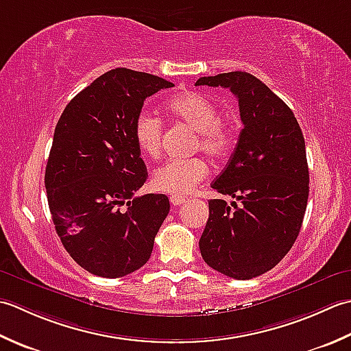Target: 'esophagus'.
Segmentation results:
<instances>
[{"label": "esophagus", "instance_id": "esophagus-1", "mask_svg": "<svg viewBox=\"0 0 351 351\" xmlns=\"http://www.w3.org/2000/svg\"><path fill=\"white\" fill-rule=\"evenodd\" d=\"M169 202L173 206H182L183 203H186V198L182 195H173L169 198Z\"/></svg>", "mask_w": 351, "mask_h": 351}]
</instances>
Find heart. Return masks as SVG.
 I'll return each instance as SVG.
<instances>
[{
  "label": "heart",
  "mask_w": 351,
  "mask_h": 351,
  "mask_svg": "<svg viewBox=\"0 0 351 351\" xmlns=\"http://www.w3.org/2000/svg\"><path fill=\"white\" fill-rule=\"evenodd\" d=\"M167 110L176 119L195 130L194 149L210 157H223L232 148L234 130L228 121L219 118L218 106L199 92L184 90L171 97ZM136 147L145 157L156 159L162 148V123L152 113H141L133 127ZM209 173L207 163L199 157L171 159L153 174V186L167 194L184 195L194 191Z\"/></svg>",
  "instance_id": "heart-1"
}]
</instances>
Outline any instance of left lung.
Wrapping results in <instances>:
<instances>
[{
    "mask_svg": "<svg viewBox=\"0 0 351 351\" xmlns=\"http://www.w3.org/2000/svg\"><path fill=\"white\" fill-rule=\"evenodd\" d=\"M195 86L230 89L244 124L230 160L212 183L236 202L230 207L210 199L199 252L218 273L248 280L274 268L302 228L309 197L304 138L289 107L252 74L202 77Z\"/></svg>",
    "mask_w": 351,
    "mask_h": 351,
    "instance_id": "obj_1",
    "label": "left lung"
}]
</instances>
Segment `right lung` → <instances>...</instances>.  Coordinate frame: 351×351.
I'll return each mask as SVG.
<instances>
[{
  "mask_svg": "<svg viewBox=\"0 0 351 351\" xmlns=\"http://www.w3.org/2000/svg\"><path fill=\"white\" fill-rule=\"evenodd\" d=\"M173 86L112 69L78 92L56 125L45 169L49 212L63 247L90 274L123 277L152 256L169 199L133 197L148 177L133 127L145 98Z\"/></svg>",
  "mask_w": 351,
  "mask_h": 351,
  "instance_id": "right-lung-1",
  "label": "right lung"
}]
</instances>
